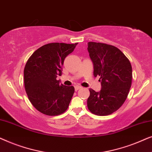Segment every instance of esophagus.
Returning a JSON list of instances; mask_svg holds the SVG:
<instances>
[{
    "label": "esophagus",
    "instance_id": "esophagus-1",
    "mask_svg": "<svg viewBox=\"0 0 152 152\" xmlns=\"http://www.w3.org/2000/svg\"><path fill=\"white\" fill-rule=\"evenodd\" d=\"M81 88H82V86H75V91H78L79 89H80Z\"/></svg>",
    "mask_w": 152,
    "mask_h": 152
}]
</instances>
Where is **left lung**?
<instances>
[{
  "instance_id": "left-lung-1",
  "label": "left lung",
  "mask_w": 152,
  "mask_h": 152,
  "mask_svg": "<svg viewBox=\"0 0 152 152\" xmlns=\"http://www.w3.org/2000/svg\"><path fill=\"white\" fill-rule=\"evenodd\" d=\"M88 51L93 61L95 77L99 76L102 88L90 89L87 106L97 115H108L125 102L132 86V68L129 60L118 48L102 43L88 42Z\"/></svg>"
}]
</instances>
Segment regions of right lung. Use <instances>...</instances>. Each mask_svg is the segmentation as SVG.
Wrapping results in <instances>:
<instances>
[{
    "instance_id": "right-lung-1",
    "label": "right lung",
    "mask_w": 152,
    "mask_h": 152,
    "mask_svg": "<svg viewBox=\"0 0 152 152\" xmlns=\"http://www.w3.org/2000/svg\"><path fill=\"white\" fill-rule=\"evenodd\" d=\"M78 43H51L43 45L31 55L24 68V85L29 100L39 112L58 115L67 110L75 92L57 80L61 75L65 58Z\"/></svg>"
}]
</instances>
